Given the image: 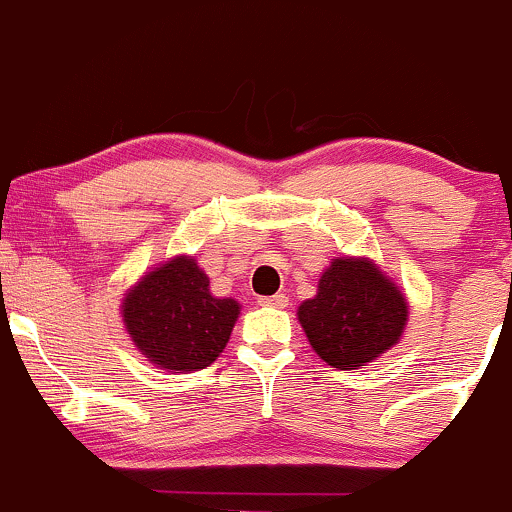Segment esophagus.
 Listing matches in <instances>:
<instances>
[{"instance_id": "obj_1", "label": "esophagus", "mask_w": 512, "mask_h": 512, "mask_svg": "<svg viewBox=\"0 0 512 512\" xmlns=\"http://www.w3.org/2000/svg\"><path fill=\"white\" fill-rule=\"evenodd\" d=\"M260 305H264V308H286V305H289V296H286V293L264 296V298H260Z\"/></svg>"}]
</instances>
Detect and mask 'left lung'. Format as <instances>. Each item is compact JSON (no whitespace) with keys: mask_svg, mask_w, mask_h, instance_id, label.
<instances>
[{"mask_svg":"<svg viewBox=\"0 0 512 512\" xmlns=\"http://www.w3.org/2000/svg\"><path fill=\"white\" fill-rule=\"evenodd\" d=\"M310 346L327 366L358 370L402 339L409 322L404 291L368 257H337L298 305Z\"/></svg>","mask_w":512,"mask_h":512,"instance_id":"1","label":"left lung"}]
</instances>
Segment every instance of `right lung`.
Wrapping results in <instances>:
<instances>
[{
	"label": "right lung",
	"instance_id": "1",
	"mask_svg": "<svg viewBox=\"0 0 512 512\" xmlns=\"http://www.w3.org/2000/svg\"><path fill=\"white\" fill-rule=\"evenodd\" d=\"M120 313L146 361L168 373H190L211 366L226 349L240 303L211 293L195 257L175 255L129 286Z\"/></svg>",
	"mask_w": 512,
	"mask_h": 512
}]
</instances>
